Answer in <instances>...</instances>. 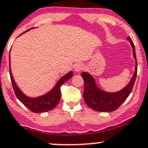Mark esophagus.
Segmentation results:
<instances>
[{
  "label": "esophagus",
  "instance_id": "34e87169",
  "mask_svg": "<svg viewBox=\"0 0 148 148\" xmlns=\"http://www.w3.org/2000/svg\"><path fill=\"white\" fill-rule=\"evenodd\" d=\"M83 65L82 64H77L74 65V71H76V72H80L81 71H82V69H83Z\"/></svg>",
  "mask_w": 148,
  "mask_h": 148
}]
</instances>
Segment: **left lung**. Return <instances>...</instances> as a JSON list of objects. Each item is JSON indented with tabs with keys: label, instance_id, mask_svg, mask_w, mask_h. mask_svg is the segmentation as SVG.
Wrapping results in <instances>:
<instances>
[{
	"label": "left lung",
	"instance_id": "8db88e82",
	"mask_svg": "<svg viewBox=\"0 0 148 148\" xmlns=\"http://www.w3.org/2000/svg\"><path fill=\"white\" fill-rule=\"evenodd\" d=\"M130 41V45L133 48V54L136 60L135 73L130 82L126 86L116 92H106L100 89L96 84V81L93 76L88 72H82L81 74L84 81V99L89 108L96 111L111 112L119 108L131 92L136 81L137 76V60L135 45L130 37H127Z\"/></svg>",
	"mask_w": 148,
	"mask_h": 148
}]
</instances>
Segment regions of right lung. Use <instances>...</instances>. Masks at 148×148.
I'll list each match as a JSON object with an SVG mask.
<instances>
[{"label":"right lung","mask_w":148,"mask_h":148,"mask_svg":"<svg viewBox=\"0 0 148 148\" xmlns=\"http://www.w3.org/2000/svg\"><path fill=\"white\" fill-rule=\"evenodd\" d=\"M31 29H33V27L27 29L25 32H27V31ZM10 55H9V64L10 66ZM10 79H11L12 88H13L15 94L16 95V97L19 99L20 101L23 105L25 106L27 108H29L32 112H34V113H44V112H47L52 110L58 104L59 101H60V98H61L60 87H61L64 83H65L66 81H68L70 78L72 77L73 71H69V73H67L64 76L61 77V78L59 79L58 82H57V84L49 92L42 95V96L35 98H31L26 96L25 94H23V92L20 89L19 87L17 86L16 83L15 82L13 77H12L10 66Z\"/></svg>","instance_id":"right-lung-1"}]
</instances>
